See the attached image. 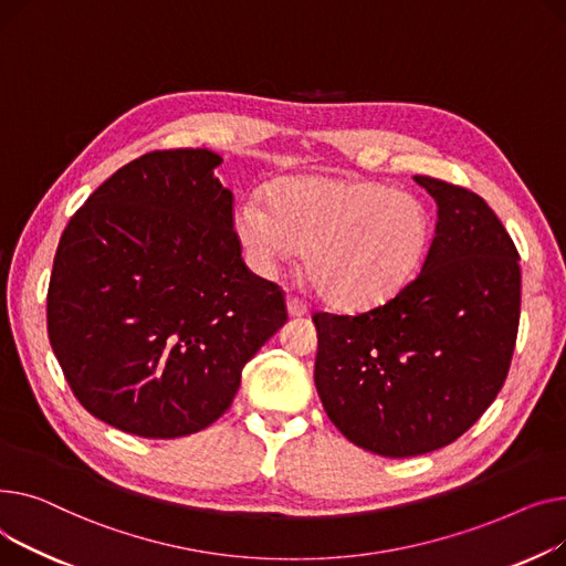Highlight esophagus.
Returning <instances> with one entry per match:
<instances>
[{"label": "esophagus", "instance_id": "esophagus-1", "mask_svg": "<svg viewBox=\"0 0 566 566\" xmlns=\"http://www.w3.org/2000/svg\"><path fill=\"white\" fill-rule=\"evenodd\" d=\"M285 306H287V313H290L292 317H302V315L308 313V306L302 302V298L294 296V294H287Z\"/></svg>", "mask_w": 566, "mask_h": 566}]
</instances>
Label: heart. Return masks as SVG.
I'll use <instances>...</instances> for the list:
<instances>
[{
    "mask_svg": "<svg viewBox=\"0 0 566 566\" xmlns=\"http://www.w3.org/2000/svg\"><path fill=\"white\" fill-rule=\"evenodd\" d=\"M235 232L260 274L304 249L306 272L328 306L370 311L400 292L422 268L434 214L420 196L381 182L296 176L249 196Z\"/></svg>",
    "mask_w": 566,
    "mask_h": 566,
    "instance_id": "b5f03b06",
    "label": "heart"
}]
</instances>
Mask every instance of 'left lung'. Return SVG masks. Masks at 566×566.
<instances>
[{
	"mask_svg": "<svg viewBox=\"0 0 566 566\" xmlns=\"http://www.w3.org/2000/svg\"><path fill=\"white\" fill-rule=\"evenodd\" d=\"M437 201L418 276L360 315L315 313V386L358 448L416 457L457 441L501 392L521 317L518 253L478 193L413 176Z\"/></svg>",
	"mask_w": 566,
	"mask_h": 566,
	"instance_id": "1",
	"label": "left lung"
}]
</instances>
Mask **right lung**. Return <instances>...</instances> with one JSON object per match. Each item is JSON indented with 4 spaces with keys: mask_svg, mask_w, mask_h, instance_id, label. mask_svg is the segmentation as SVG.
<instances>
[{
    "mask_svg": "<svg viewBox=\"0 0 566 566\" xmlns=\"http://www.w3.org/2000/svg\"><path fill=\"white\" fill-rule=\"evenodd\" d=\"M221 161L208 148L142 155L61 235L50 345L82 407L127 434L178 439L212 424L287 319L283 290L242 260Z\"/></svg>",
    "mask_w": 566,
    "mask_h": 566,
    "instance_id": "add662e5",
    "label": "right lung"
}]
</instances>
